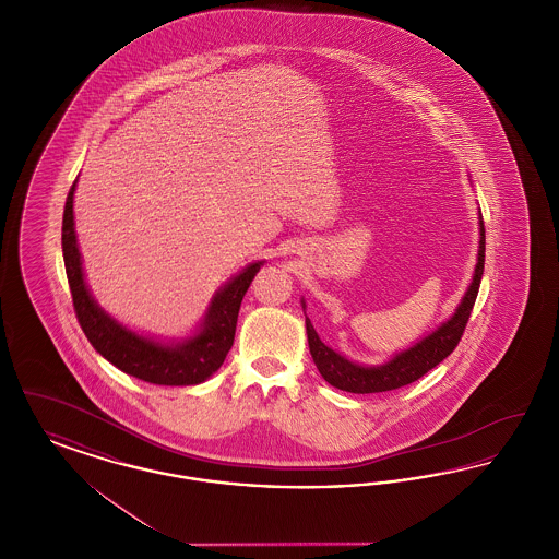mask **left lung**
Returning a JSON list of instances; mask_svg holds the SVG:
<instances>
[{"label":"left lung","mask_w":559,"mask_h":559,"mask_svg":"<svg viewBox=\"0 0 559 559\" xmlns=\"http://www.w3.org/2000/svg\"><path fill=\"white\" fill-rule=\"evenodd\" d=\"M484 253H486V237H484V219L479 213V251L476 274L461 299L456 312L449 322H444L440 329H436L426 340L408 347L406 352H400L390 362L381 367H360L349 362L342 354L333 352L324 346L312 326L310 319H306L308 331V346L314 358V365L326 383H331L337 390L352 392V394H379V392H392L404 388L427 371H431L436 365H440L447 356H451L452 349L459 346L463 331L467 326V320L472 317L476 297H478L479 283L484 274Z\"/></svg>","instance_id":"obj_1"}]
</instances>
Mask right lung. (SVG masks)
<instances>
[{"mask_svg":"<svg viewBox=\"0 0 559 559\" xmlns=\"http://www.w3.org/2000/svg\"><path fill=\"white\" fill-rule=\"evenodd\" d=\"M78 185V180H75ZM69 190L62 215V255L67 278L73 295V308L81 329L90 344L100 352L108 362L128 374L155 385H197L217 371L235 344L240 301L255 278L262 262L245 267L222 292L213 297L207 319L199 335L178 346H160L140 337L117 320L110 319L96 306L85 287L81 270L78 237L73 228V194Z\"/></svg>","mask_w":559,"mask_h":559,"instance_id":"right-lung-1","label":"right lung"}]
</instances>
